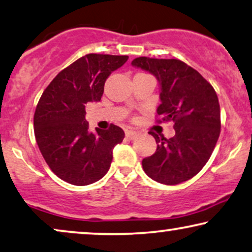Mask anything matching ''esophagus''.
<instances>
[{
  "label": "esophagus",
  "instance_id": "obj_1",
  "mask_svg": "<svg viewBox=\"0 0 252 252\" xmlns=\"http://www.w3.org/2000/svg\"><path fill=\"white\" fill-rule=\"evenodd\" d=\"M126 138H129V139H133V138L137 136V131L126 130Z\"/></svg>",
  "mask_w": 252,
  "mask_h": 252
}]
</instances>
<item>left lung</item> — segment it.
<instances>
[{
	"instance_id": "obj_1",
	"label": "left lung",
	"mask_w": 252,
	"mask_h": 252,
	"mask_svg": "<svg viewBox=\"0 0 252 252\" xmlns=\"http://www.w3.org/2000/svg\"><path fill=\"white\" fill-rule=\"evenodd\" d=\"M131 65L147 70L160 83L161 121L175 123L176 134L158 137L157 152L143 160L145 173L155 182L177 185L201 171L210 158L220 133V107L210 83L178 59L139 57Z\"/></svg>"
}]
</instances>
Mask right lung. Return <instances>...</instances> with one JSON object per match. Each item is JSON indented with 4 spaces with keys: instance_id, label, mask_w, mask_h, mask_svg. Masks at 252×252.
Segmentation results:
<instances>
[{
    "instance_id": "1",
    "label": "right lung",
    "mask_w": 252,
    "mask_h": 252,
    "mask_svg": "<svg viewBox=\"0 0 252 252\" xmlns=\"http://www.w3.org/2000/svg\"><path fill=\"white\" fill-rule=\"evenodd\" d=\"M127 58L81 57L59 72L42 94L34 114L35 138L49 168L63 182L86 186L107 173L113 148L122 143L125 131L111 125L108 130L90 132L86 104L100 100L107 77Z\"/></svg>"
}]
</instances>
